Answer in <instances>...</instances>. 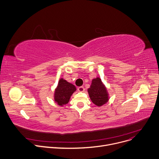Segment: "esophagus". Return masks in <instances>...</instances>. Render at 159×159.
<instances>
[{"instance_id":"34e87169","label":"esophagus","mask_w":159,"mask_h":159,"mask_svg":"<svg viewBox=\"0 0 159 159\" xmlns=\"http://www.w3.org/2000/svg\"><path fill=\"white\" fill-rule=\"evenodd\" d=\"M84 90H85V89H84V88L83 86H80V87L78 88V91L79 92H83V91H84Z\"/></svg>"}]
</instances>
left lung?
Here are the masks:
<instances>
[{
    "mask_svg": "<svg viewBox=\"0 0 159 159\" xmlns=\"http://www.w3.org/2000/svg\"><path fill=\"white\" fill-rule=\"evenodd\" d=\"M88 92L92 102L98 107L102 106L109 100V94L107 88L100 77L92 80L90 88L88 89Z\"/></svg>",
    "mask_w": 159,
    "mask_h": 159,
    "instance_id": "8db88e82",
    "label": "left lung"
}]
</instances>
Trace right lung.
<instances>
[{
    "mask_svg": "<svg viewBox=\"0 0 159 159\" xmlns=\"http://www.w3.org/2000/svg\"><path fill=\"white\" fill-rule=\"evenodd\" d=\"M76 90L77 88L73 84L63 78H61L54 91V100L55 103L59 106H64L69 102L71 95Z\"/></svg>",
    "mask_w": 159,
    "mask_h": 159,
    "instance_id": "1",
    "label": "right lung"
}]
</instances>
